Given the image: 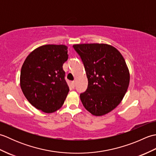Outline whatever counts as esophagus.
I'll return each mask as SVG.
<instances>
[{"label": "esophagus", "instance_id": "1", "mask_svg": "<svg viewBox=\"0 0 156 156\" xmlns=\"http://www.w3.org/2000/svg\"><path fill=\"white\" fill-rule=\"evenodd\" d=\"M71 84H72V87L73 88H74L75 86H76V82H75V81H72V82H71Z\"/></svg>", "mask_w": 156, "mask_h": 156}]
</instances>
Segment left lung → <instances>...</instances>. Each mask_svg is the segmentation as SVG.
<instances>
[{"label": "left lung", "mask_w": 156, "mask_h": 156, "mask_svg": "<svg viewBox=\"0 0 156 156\" xmlns=\"http://www.w3.org/2000/svg\"><path fill=\"white\" fill-rule=\"evenodd\" d=\"M73 48L83 63L88 82L87 89L80 95L82 105L93 115L111 112L129 87V73L123 57L107 44H77Z\"/></svg>", "instance_id": "obj_1"}]
</instances>
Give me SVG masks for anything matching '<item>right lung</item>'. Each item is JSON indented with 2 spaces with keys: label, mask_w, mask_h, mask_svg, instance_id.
Returning a JSON list of instances; mask_svg holds the SVG:
<instances>
[{
  "label": "right lung",
  "mask_w": 156,
  "mask_h": 156,
  "mask_svg": "<svg viewBox=\"0 0 156 156\" xmlns=\"http://www.w3.org/2000/svg\"><path fill=\"white\" fill-rule=\"evenodd\" d=\"M68 59L64 45L41 46L26 58L20 84L26 98L37 109L51 113L64 104L69 88L62 66Z\"/></svg>",
  "instance_id": "obj_1"
}]
</instances>
